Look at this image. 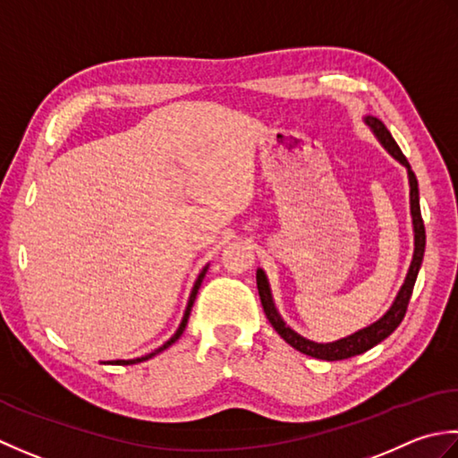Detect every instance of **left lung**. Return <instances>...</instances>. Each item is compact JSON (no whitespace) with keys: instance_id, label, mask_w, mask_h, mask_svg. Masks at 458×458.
<instances>
[{"instance_id":"1","label":"left lung","mask_w":458,"mask_h":458,"mask_svg":"<svg viewBox=\"0 0 458 458\" xmlns=\"http://www.w3.org/2000/svg\"><path fill=\"white\" fill-rule=\"evenodd\" d=\"M366 124L371 128V132L376 134V138L381 142V146L395 157V160L407 167V175H409V203H411V217H413V233H415V250H413V260L409 265L407 276L403 286L399 288V293L395 296L394 304H391L389 310L381 316L377 322H373L366 328H361L358 332H353L346 338L335 340L330 344H318L312 340L302 338L301 334H296L291 326H286V322L281 318L276 306L273 302V294H270V286L267 281V275L263 273V268H257V288H259V296H260V304H263V310L267 314L268 322L273 324V328L278 332V335L298 352L306 353V356L316 358V360H326V361H335V360H348L352 356H358V353H363L371 350L373 346H377L379 342H384L387 335L394 332L397 326L403 320V316L407 312L409 306V298L413 294V286L417 281L419 268H421L423 263V255H425V225H423V217H421V208H419V185H417V177L409 165L407 157L403 152L399 150L397 142L394 136L389 134V130L386 124L381 123L376 116H366Z\"/></svg>"}]
</instances>
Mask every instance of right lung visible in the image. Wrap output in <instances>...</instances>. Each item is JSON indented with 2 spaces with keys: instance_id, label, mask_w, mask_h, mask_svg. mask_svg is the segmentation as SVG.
Wrapping results in <instances>:
<instances>
[{
  "instance_id": "right-lung-1",
  "label": "right lung",
  "mask_w": 458,
  "mask_h": 458,
  "mask_svg": "<svg viewBox=\"0 0 458 458\" xmlns=\"http://www.w3.org/2000/svg\"><path fill=\"white\" fill-rule=\"evenodd\" d=\"M205 273H208V267H203V270L199 273V276H198V281H195V284H193V288H191V294H190V301H188V306H185V312H183V318H182V322H180V326H177V330H175V334L172 335L170 340H167L164 346H160L157 350H154L152 353H146V356H142V358H136V360H112V361H105V363H112V366H132V363H138V361H146V360H150V358H154L156 353H160V352H164V350H167L172 346L174 342H177L180 340V335L183 334V330H185V326H188V320H190V314H191V306H193V302H195V296H198V291H199V286H201V281H203V276H205Z\"/></svg>"
}]
</instances>
